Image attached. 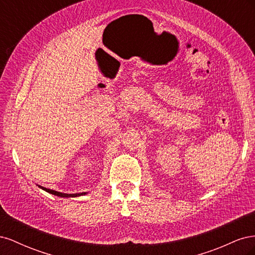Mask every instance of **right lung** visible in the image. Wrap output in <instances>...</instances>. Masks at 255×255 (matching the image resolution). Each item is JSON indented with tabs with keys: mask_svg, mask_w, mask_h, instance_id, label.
<instances>
[{
	"mask_svg": "<svg viewBox=\"0 0 255 255\" xmlns=\"http://www.w3.org/2000/svg\"><path fill=\"white\" fill-rule=\"evenodd\" d=\"M39 187L41 189H43L44 191L49 192V194H52L54 196H57V197H60V198H75V197H80V196H84V195L87 194V192H80V194H64V192L49 189V188H45V187H42V186H39Z\"/></svg>",
	"mask_w": 255,
	"mask_h": 255,
	"instance_id": "right-lung-1",
	"label": "right lung"
}]
</instances>
